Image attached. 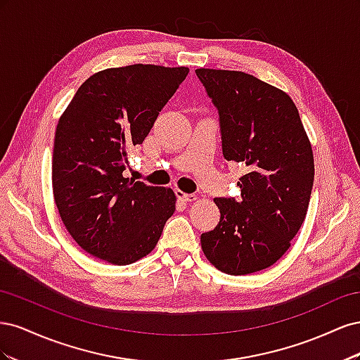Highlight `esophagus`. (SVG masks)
Returning a JSON list of instances; mask_svg holds the SVG:
<instances>
[{"mask_svg":"<svg viewBox=\"0 0 360 360\" xmlns=\"http://www.w3.org/2000/svg\"><path fill=\"white\" fill-rule=\"evenodd\" d=\"M176 195H177L179 200L186 201V202H193L195 200H197V195H195V193H184V192L180 191V189L176 191Z\"/></svg>","mask_w":360,"mask_h":360,"instance_id":"obj_1","label":"esophagus"}]
</instances>
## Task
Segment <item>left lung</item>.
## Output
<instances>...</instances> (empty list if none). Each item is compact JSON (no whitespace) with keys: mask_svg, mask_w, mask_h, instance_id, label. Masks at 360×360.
<instances>
[{"mask_svg":"<svg viewBox=\"0 0 360 360\" xmlns=\"http://www.w3.org/2000/svg\"><path fill=\"white\" fill-rule=\"evenodd\" d=\"M219 112L222 153L242 162V200L214 198V230L201 234L202 252L228 275L275 264L291 246L308 212L314 183L309 138L291 97L252 75L197 69Z\"/></svg>","mask_w":360,"mask_h":360,"instance_id":"8db88e82","label":"left lung"}]
</instances>
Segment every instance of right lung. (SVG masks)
I'll use <instances>...</instances> for the list:
<instances>
[{"mask_svg":"<svg viewBox=\"0 0 360 360\" xmlns=\"http://www.w3.org/2000/svg\"><path fill=\"white\" fill-rule=\"evenodd\" d=\"M188 68L132 64L90 76L58 120L52 156L53 200L85 252L132 264L158 245L176 210L169 188L123 177L127 150L143 144Z\"/></svg>","mask_w":360,"mask_h":360,"instance_id":"add662e5","label":"right lung"}]
</instances>
